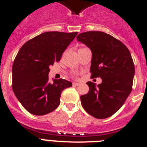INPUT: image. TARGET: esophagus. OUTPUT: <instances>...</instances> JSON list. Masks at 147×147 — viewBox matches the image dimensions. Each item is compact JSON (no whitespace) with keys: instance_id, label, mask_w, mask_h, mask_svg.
<instances>
[{"instance_id":"34e87169","label":"esophagus","mask_w":147,"mask_h":147,"mask_svg":"<svg viewBox=\"0 0 147 147\" xmlns=\"http://www.w3.org/2000/svg\"><path fill=\"white\" fill-rule=\"evenodd\" d=\"M73 85H74V86H80V83L74 82V83H73Z\"/></svg>"}]
</instances>
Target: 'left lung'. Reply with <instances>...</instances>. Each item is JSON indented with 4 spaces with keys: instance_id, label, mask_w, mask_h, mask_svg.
I'll use <instances>...</instances> for the list:
<instances>
[{
    "instance_id": "obj_1",
    "label": "left lung",
    "mask_w": 147,
    "mask_h": 147,
    "mask_svg": "<svg viewBox=\"0 0 147 147\" xmlns=\"http://www.w3.org/2000/svg\"><path fill=\"white\" fill-rule=\"evenodd\" d=\"M77 40L92 51L91 78L100 77L101 84L88 82L89 91L80 96L88 113L102 119L116 113L132 91L135 66L129 49L120 40L102 32H83Z\"/></svg>"
}]
</instances>
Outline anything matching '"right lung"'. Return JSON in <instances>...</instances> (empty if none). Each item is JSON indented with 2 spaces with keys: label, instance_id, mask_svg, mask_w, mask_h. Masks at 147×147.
<instances>
[{
  "label": "right lung",
  "instance_id": "obj_1",
  "mask_svg": "<svg viewBox=\"0 0 147 147\" xmlns=\"http://www.w3.org/2000/svg\"><path fill=\"white\" fill-rule=\"evenodd\" d=\"M78 32H44L20 48L12 65V89L30 113L42 115L55 110L62 90L72 86L63 79L49 82V66L59 62Z\"/></svg>",
  "mask_w": 147,
  "mask_h": 147
}]
</instances>
